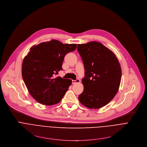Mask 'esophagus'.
<instances>
[{
	"label": "esophagus",
	"instance_id": "esophagus-1",
	"mask_svg": "<svg viewBox=\"0 0 147 147\" xmlns=\"http://www.w3.org/2000/svg\"><path fill=\"white\" fill-rule=\"evenodd\" d=\"M72 82L73 84H76V83H79L80 82V80L79 79H77L76 80H72Z\"/></svg>",
	"mask_w": 147,
	"mask_h": 147
}]
</instances>
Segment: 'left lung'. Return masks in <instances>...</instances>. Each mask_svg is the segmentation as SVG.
I'll list each match as a JSON object with an SVG mask.
<instances>
[{"instance_id":"obj_1","label":"left lung","mask_w":147,"mask_h":147,"mask_svg":"<svg viewBox=\"0 0 147 147\" xmlns=\"http://www.w3.org/2000/svg\"><path fill=\"white\" fill-rule=\"evenodd\" d=\"M85 68L84 86L79 100L89 109H100L117 94L121 78L120 63L111 50L96 41L78 44Z\"/></svg>"}]
</instances>
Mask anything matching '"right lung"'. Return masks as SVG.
<instances>
[{"label": "right lung", "mask_w": 147, "mask_h": 147, "mask_svg": "<svg viewBox=\"0 0 147 147\" xmlns=\"http://www.w3.org/2000/svg\"><path fill=\"white\" fill-rule=\"evenodd\" d=\"M76 46L52 40L30 49L23 61L22 77L28 92L40 103H58L72 84L71 79L54 76L62 69L65 56L75 50Z\"/></svg>", "instance_id": "1"}]
</instances>
